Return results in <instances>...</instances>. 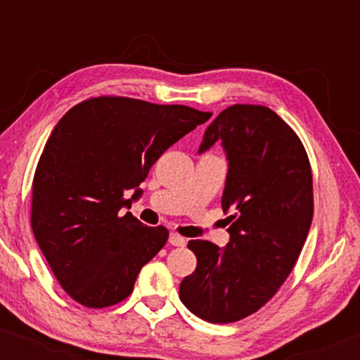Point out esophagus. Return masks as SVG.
Wrapping results in <instances>:
<instances>
[{
  "label": "esophagus",
  "mask_w": 360,
  "mask_h": 360,
  "mask_svg": "<svg viewBox=\"0 0 360 360\" xmlns=\"http://www.w3.org/2000/svg\"><path fill=\"white\" fill-rule=\"evenodd\" d=\"M169 242H171V245H176V247H184L186 245V238L181 237L179 233H171V237H169Z\"/></svg>",
  "instance_id": "1"
}]
</instances>
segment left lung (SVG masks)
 <instances>
[{"instance_id":"left-lung-1","label":"left lung","mask_w":360,"mask_h":360,"mask_svg":"<svg viewBox=\"0 0 360 360\" xmlns=\"http://www.w3.org/2000/svg\"><path fill=\"white\" fill-rule=\"evenodd\" d=\"M217 140L229 157L221 210L230 242H188L198 264L179 298L201 320L233 323L259 311L295 267L313 220V176L296 131L267 106L223 110L200 152Z\"/></svg>"}]
</instances>
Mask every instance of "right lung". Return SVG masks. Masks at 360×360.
<instances>
[{"label":"right lung","mask_w":360,"mask_h":360,"mask_svg":"<svg viewBox=\"0 0 360 360\" xmlns=\"http://www.w3.org/2000/svg\"><path fill=\"white\" fill-rule=\"evenodd\" d=\"M212 113L125 96L77 103L45 143L32 183L30 223L59 284L86 308L134 291L140 269L166 245V226H146L123 206L172 143ZM128 188H135L125 198Z\"/></svg>","instance_id":"right-lung-1"}]
</instances>
